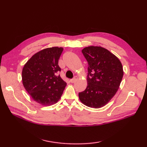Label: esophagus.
Returning a JSON list of instances; mask_svg holds the SVG:
<instances>
[{"instance_id": "1", "label": "esophagus", "mask_w": 147, "mask_h": 147, "mask_svg": "<svg viewBox=\"0 0 147 147\" xmlns=\"http://www.w3.org/2000/svg\"><path fill=\"white\" fill-rule=\"evenodd\" d=\"M78 80V78H77V76H75L74 78H73V79H71V80H70V82L71 83H74L76 82V81Z\"/></svg>"}]
</instances>
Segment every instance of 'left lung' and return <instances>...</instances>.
Here are the masks:
<instances>
[{
  "label": "left lung",
  "instance_id": "left-lung-1",
  "mask_svg": "<svg viewBox=\"0 0 147 147\" xmlns=\"http://www.w3.org/2000/svg\"><path fill=\"white\" fill-rule=\"evenodd\" d=\"M88 64L87 86L79 93L80 101L88 107L98 109L115 95L123 76V68L116 56L105 48L89 46L82 50Z\"/></svg>",
  "mask_w": 147,
  "mask_h": 147
}]
</instances>
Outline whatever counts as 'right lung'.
<instances>
[{
    "instance_id": "right-lung-1",
    "label": "right lung",
    "mask_w": 147,
    "mask_h": 147,
    "mask_svg": "<svg viewBox=\"0 0 147 147\" xmlns=\"http://www.w3.org/2000/svg\"><path fill=\"white\" fill-rule=\"evenodd\" d=\"M63 48H47L34 54L24 64L22 81L27 92L38 104L49 106L61 98L66 83L60 75L58 61Z\"/></svg>"
}]
</instances>
